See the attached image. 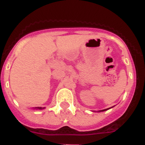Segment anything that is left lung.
Here are the masks:
<instances>
[{"label":"left lung","mask_w":145,"mask_h":145,"mask_svg":"<svg viewBox=\"0 0 145 145\" xmlns=\"http://www.w3.org/2000/svg\"><path fill=\"white\" fill-rule=\"evenodd\" d=\"M112 107H110V108H107V109H105V110H99V111H97V112H104V111H106V110H109V109H110V108H112Z\"/></svg>","instance_id":"left-lung-1"}]
</instances>
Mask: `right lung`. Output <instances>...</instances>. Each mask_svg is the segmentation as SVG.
Masks as SVG:
<instances>
[{"instance_id": "1", "label": "right lung", "mask_w": 145, "mask_h": 145, "mask_svg": "<svg viewBox=\"0 0 145 145\" xmlns=\"http://www.w3.org/2000/svg\"><path fill=\"white\" fill-rule=\"evenodd\" d=\"M45 107H35V109H36V110H43V109H44Z\"/></svg>"}]
</instances>
